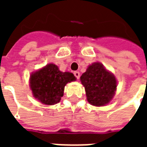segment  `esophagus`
Listing matches in <instances>:
<instances>
[{"instance_id":"34e87169","label":"esophagus","mask_w":147,"mask_h":147,"mask_svg":"<svg viewBox=\"0 0 147 147\" xmlns=\"http://www.w3.org/2000/svg\"><path fill=\"white\" fill-rule=\"evenodd\" d=\"M74 76L76 77L77 80H79V79H80V72H79V71H75V72H74Z\"/></svg>"}]
</instances>
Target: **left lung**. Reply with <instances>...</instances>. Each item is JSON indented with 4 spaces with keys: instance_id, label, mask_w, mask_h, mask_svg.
I'll list each match as a JSON object with an SVG mask.
<instances>
[{
    "instance_id": "obj_1",
    "label": "left lung",
    "mask_w": 147,
    "mask_h": 147,
    "mask_svg": "<svg viewBox=\"0 0 147 147\" xmlns=\"http://www.w3.org/2000/svg\"><path fill=\"white\" fill-rule=\"evenodd\" d=\"M80 80L85 87L87 101L92 105L103 106L109 104L117 90L116 77L98 62L88 66Z\"/></svg>"
}]
</instances>
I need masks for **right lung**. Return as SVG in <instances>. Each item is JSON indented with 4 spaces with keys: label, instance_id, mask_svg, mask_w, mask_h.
<instances>
[{
    "label": "right lung",
    "instance_id": "obj_1",
    "mask_svg": "<svg viewBox=\"0 0 147 147\" xmlns=\"http://www.w3.org/2000/svg\"><path fill=\"white\" fill-rule=\"evenodd\" d=\"M76 80L72 73L61 71L54 64H48L31 73L30 87L34 97L41 103L53 105L61 101L65 85Z\"/></svg>",
    "mask_w": 147,
    "mask_h": 147
}]
</instances>
